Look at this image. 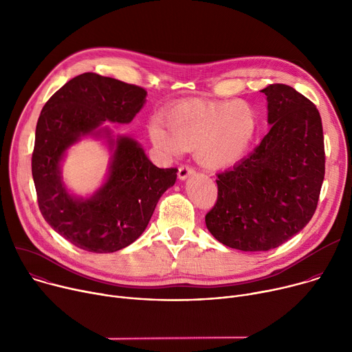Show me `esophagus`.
<instances>
[{"label": "esophagus", "instance_id": "1", "mask_svg": "<svg viewBox=\"0 0 352 352\" xmlns=\"http://www.w3.org/2000/svg\"><path fill=\"white\" fill-rule=\"evenodd\" d=\"M193 173H195V169H193L192 166L183 165V166H180V168H179L177 176H179V179H180V180H184V179H187L188 176H190V175H193Z\"/></svg>", "mask_w": 352, "mask_h": 352}]
</instances>
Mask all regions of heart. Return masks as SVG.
<instances>
[{"label":"heart","instance_id":"heart-1","mask_svg":"<svg viewBox=\"0 0 352 352\" xmlns=\"http://www.w3.org/2000/svg\"><path fill=\"white\" fill-rule=\"evenodd\" d=\"M259 116L245 101H182L149 124V137L168 155L195 152L211 172L224 170L245 157L256 137Z\"/></svg>","mask_w":352,"mask_h":352}]
</instances>
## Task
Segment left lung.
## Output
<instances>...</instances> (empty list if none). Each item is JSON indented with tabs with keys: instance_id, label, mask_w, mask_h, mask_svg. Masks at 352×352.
<instances>
[{
	"instance_id": "obj_1",
	"label": "left lung",
	"mask_w": 352,
	"mask_h": 352,
	"mask_svg": "<svg viewBox=\"0 0 352 352\" xmlns=\"http://www.w3.org/2000/svg\"><path fill=\"white\" fill-rule=\"evenodd\" d=\"M272 125L254 152L219 173V196L206 226L221 244L269 251L311 220L326 172L321 117L316 105L286 85L262 90Z\"/></svg>"
}]
</instances>
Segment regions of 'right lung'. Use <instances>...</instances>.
<instances>
[{
  "mask_svg": "<svg viewBox=\"0 0 352 352\" xmlns=\"http://www.w3.org/2000/svg\"><path fill=\"white\" fill-rule=\"evenodd\" d=\"M140 86L96 73L76 76L42 108L35 132L32 176L46 223L80 250L120 251L145 231L155 207L176 182V168L159 169L141 145L113 140L105 121L128 124L145 104ZM107 138L113 151L106 183L90 199L67 192L60 175L65 151L82 136Z\"/></svg>",
  "mask_w": 352,
  "mask_h": 352,
  "instance_id": "obj_1",
  "label": "right lung"
}]
</instances>
